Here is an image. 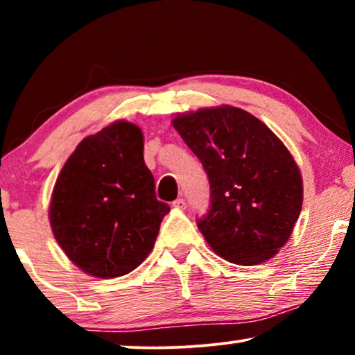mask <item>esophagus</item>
I'll use <instances>...</instances> for the list:
<instances>
[{"instance_id":"esophagus-1","label":"esophagus","mask_w":355,"mask_h":355,"mask_svg":"<svg viewBox=\"0 0 355 355\" xmlns=\"http://www.w3.org/2000/svg\"><path fill=\"white\" fill-rule=\"evenodd\" d=\"M173 207L178 208V210H184V208H186V200H184V198H176V200L173 202Z\"/></svg>"}]
</instances>
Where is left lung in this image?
I'll return each instance as SVG.
<instances>
[{
    "mask_svg": "<svg viewBox=\"0 0 355 355\" xmlns=\"http://www.w3.org/2000/svg\"><path fill=\"white\" fill-rule=\"evenodd\" d=\"M210 181L211 207L198 221L208 245L242 266L273 259L302 210V174L288 147L254 114L231 105L171 121Z\"/></svg>",
    "mask_w": 355,
    "mask_h": 355,
    "instance_id": "1",
    "label": "left lung"
}]
</instances>
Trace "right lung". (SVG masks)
<instances>
[{
  "mask_svg": "<svg viewBox=\"0 0 355 355\" xmlns=\"http://www.w3.org/2000/svg\"><path fill=\"white\" fill-rule=\"evenodd\" d=\"M166 203L155 196L139 125L118 119L77 145L53 187L48 218L67 259L110 279L152 252Z\"/></svg>",
  "mask_w": 355,
  "mask_h": 355,
  "instance_id": "obj_1",
  "label": "right lung"
}]
</instances>
